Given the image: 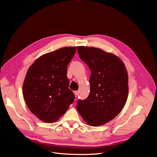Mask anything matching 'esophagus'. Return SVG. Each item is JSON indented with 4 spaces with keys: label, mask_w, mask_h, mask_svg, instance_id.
I'll return each mask as SVG.
<instances>
[{
    "label": "esophagus",
    "mask_w": 157,
    "mask_h": 157,
    "mask_svg": "<svg viewBox=\"0 0 157 157\" xmlns=\"http://www.w3.org/2000/svg\"><path fill=\"white\" fill-rule=\"evenodd\" d=\"M73 93H74V94H75V97H77V96H78V91H74V92H73Z\"/></svg>",
    "instance_id": "34e87169"
}]
</instances>
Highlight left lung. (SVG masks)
Here are the masks:
<instances>
[{
    "label": "left lung",
    "mask_w": 157,
    "mask_h": 157,
    "mask_svg": "<svg viewBox=\"0 0 157 157\" xmlns=\"http://www.w3.org/2000/svg\"><path fill=\"white\" fill-rule=\"evenodd\" d=\"M80 58L89 67L90 93L78 100L77 109L87 125L99 126L113 119L124 107L128 97V73L116 55L99 48L78 46Z\"/></svg>",
    "instance_id": "obj_1"
}]
</instances>
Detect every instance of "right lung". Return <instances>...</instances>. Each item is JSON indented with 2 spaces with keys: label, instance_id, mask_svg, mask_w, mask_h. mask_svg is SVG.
I'll list each match as a JSON object with an SVG mask.
<instances>
[{
  "label": "right lung",
  "instance_id": "obj_1",
  "mask_svg": "<svg viewBox=\"0 0 157 157\" xmlns=\"http://www.w3.org/2000/svg\"><path fill=\"white\" fill-rule=\"evenodd\" d=\"M76 50L66 47L43 54L27 71L23 97L31 112L44 122H56L75 99L68 88L67 68Z\"/></svg>",
  "mask_w": 157,
  "mask_h": 157
}]
</instances>
